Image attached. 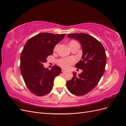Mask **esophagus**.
Wrapping results in <instances>:
<instances>
[{
  "label": "esophagus",
  "mask_w": 126,
  "mask_h": 126,
  "mask_svg": "<svg viewBox=\"0 0 126 126\" xmlns=\"http://www.w3.org/2000/svg\"><path fill=\"white\" fill-rule=\"evenodd\" d=\"M66 71V70L64 69H63V68H62V72H63V71Z\"/></svg>",
  "instance_id": "esophagus-1"
}]
</instances>
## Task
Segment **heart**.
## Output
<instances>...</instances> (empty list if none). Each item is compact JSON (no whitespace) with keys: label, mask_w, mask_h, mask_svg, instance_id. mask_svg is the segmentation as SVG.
<instances>
[{"label":"heart","mask_w":126,"mask_h":126,"mask_svg":"<svg viewBox=\"0 0 126 126\" xmlns=\"http://www.w3.org/2000/svg\"><path fill=\"white\" fill-rule=\"evenodd\" d=\"M78 43L74 41V40H71L69 42V46L71 47L72 45L77 44ZM56 48V47H55ZM76 62V59L74 57H64V58H60L57 60V63H58V65L61 66L63 68H68L70 64H72Z\"/></svg>","instance_id":"1"}]
</instances>
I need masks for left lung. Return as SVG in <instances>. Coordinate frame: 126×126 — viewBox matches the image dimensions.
<instances>
[{
  "instance_id": "left-lung-1",
  "label": "left lung",
  "mask_w": 126,
  "mask_h": 126,
  "mask_svg": "<svg viewBox=\"0 0 126 126\" xmlns=\"http://www.w3.org/2000/svg\"><path fill=\"white\" fill-rule=\"evenodd\" d=\"M67 37L77 40L81 45L82 56L76 64L82 70L80 74L74 72V77L67 81L66 86L70 92L76 96H83L97 86L105 70L106 55L100 41L85 33L68 34Z\"/></svg>"
}]
</instances>
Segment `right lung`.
<instances>
[{
    "mask_svg": "<svg viewBox=\"0 0 126 126\" xmlns=\"http://www.w3.org/2000/svg\"><path fill=\"white\" fill-rule=\"evenodd\" d=\"M65 34L42 32L30 38L25 45L20 56V69L26 86L34 94L43 96L52 90L54 79L62 72L54 66L51 70L44 67L46 58L53 54L55 46Z\"/></svg>",
    "mask_w": 126,
    "mask_h": 126,
    "instance_id": "right-lung-1",
    "label": "right lung"
}]
</instances>
